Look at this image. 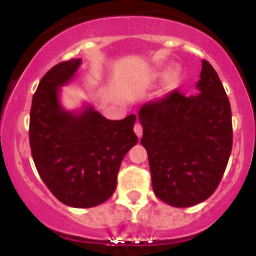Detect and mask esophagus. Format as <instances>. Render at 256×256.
Segmentation results:
<instances>
[{
  "label": "esophagus",
  "instance_id": "obj_1",
  "mask_svg": "<svg viewBox=\"0 0 256 256\" xmlns=\"http://www.w3.org/2000/svg\"><path fill=\"white\" fill-rule=\"evenodd\" d=\"M134 131H135V134L138 135V138H141V136H142V126H141L140 122L135 124V126H134Z\"/></svg>",
  "mask_w": 256,
  "mask_h": 256
}]
</instances>
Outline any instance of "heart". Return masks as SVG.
<instances>
[{"instance_id":"heart-1","label":"heart","mask_w":256,"mask_h":256,"mask_svg":"<svg viewBox=\"0 0 256 256\" xmlns=\"http://www.w3.org/2000/svg\"><path fill=\"white\" fill-rule=\"evenodd\" d=\"M171 69H168V68H164V69H161V70H158L156 74H154V78L156 79H164V78H167V76H170V74ZM176 76H177V72L176 70H174L172 72V74H171V76H170V80L168 82H167V86H166V89L167 90H170L172 88V85H174V79H176Z\"/></svg>"}]
</instances>
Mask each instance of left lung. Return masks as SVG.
Returning a JSON list of instances; mask_svg holds the SVG:
<instances>
[{
	"label": "left lung",
	"instance_id": "8db88e82",
	"mask_svg": "<svg viewBox=\"0 0 256 256\" xmlns=\"http://www.w3.org/2000/svg\"><path fill=\"white\" fill-rule=\"evenodd\" d=\"M197 95L174 90L141 106L152 188L157 197L177 208L203 202L216 190L233 144L232 110L213 66L202 60Z\"/></svg>",
	"mask_w": 256,
	"mask_h": 256
}]
</instances>
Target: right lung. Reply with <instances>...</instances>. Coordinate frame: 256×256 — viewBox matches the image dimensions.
<instances>
[{"label": "right lung", "instance_id": "add662e5", "mask_svg": "<svg viewBox=\"0 0 256 256\" xmlns=\"http://www.w3.org/2000/svg\"><path fill=\"white\" fill-rule=\"evenodd\" d=\"M82 59L47 72L33 95L30 144L36 168L54 197L66 206L90 208L112 196L121 161L138 144L136 116L108 120L92 105L68 112L62 86L76 76Z\"/></svg>", "mask_w": 256, "mask_h": 256}]
</instances>
